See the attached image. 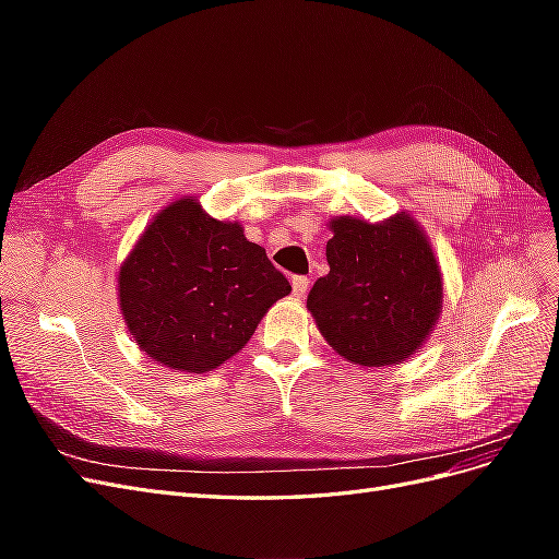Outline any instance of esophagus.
<instances>
[{"label":"esophagus","mask_w":559,"mask_h":559,"mask_svg":"<svg viewBox=\"0 0 559 559\" xmlns=\"http://www.w3.org/2000/svg\"><path fill=\"white\" fill-rule=\"evenodd\" d=\"M308 277H302V275H296L294 280H292V289H294V296L296 298H302L306 296V292H308Z\"/></svg>","instance_id":"obj_1"}]
</instances>
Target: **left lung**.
<instances>
[{"instance_id": "1", "label": "left lung", "mask_w": 559, "mask_h": 559, "mask_svg": "<svg viewBox=\"0 0 559 559\" xmlns=\"http://www.w3.org/2000/svg\"><path fill=\"white\" fill-rule=\"evenodd\" d=\"M331 230V270L308 296L317 329L347 361H405L443 310L441 267L425 230L405 212L382 224L337 216Z\"/></svg>"}]
</instances>
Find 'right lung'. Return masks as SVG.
I'll return each instance as SVG.
<instances>
[{
    "instance_id": "right-lung-1",
    "label": "right lung",
    "mask_w": 559,
    "mask_h": 559,
    "mask_svg": "<svg viewBox=\"0 0 559 559\" xmlns=\"http://www.w3.org/2000/svg\"><path fill=\"white\" fill-rule=\"evenodd\" d=\"M292 284L245 238L193 198L146 226L118 273V302L134 343L183 373H205L238 354Z\"/></svg>"
}]
</instances>
